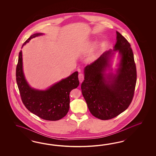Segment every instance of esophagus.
Segmentation results:
<instances>
[{
    "instance_id": "1",
    "label": "esophagus",
    "mask_w": 156,
    "mask_h": 156,
    "mask_svg": "<svg viewBox=\"0 0 156 156\" xmlns=\"http://www.w3.org/2000/svg\"><path fill=\"white\" fill-rule=\"evenodd\" d=\"M78 78H79V80H80V83H82L83 82V80H84V75L83 74H82V73L79 74Z\"/></svg>"
}]
</instances>
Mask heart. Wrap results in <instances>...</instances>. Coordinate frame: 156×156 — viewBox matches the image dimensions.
I'll return each mask as SVG.
<instances>
[{"label":"heart","instance_id":"b5f03b06","mask_svg":"<svg viewBox=\"0 0 156 156\" xmlns=\"http://www.w3.org/2000/svg\"><path fill=\"white\" fill-rule=\"evenodd\" d=\"M101 47V45L99 43L96 44L95 45L94 47H93V49L92 51L90 52V54L87 55V61H93L98 56V54L99 53Z\"/></svg>","mask_w":156,"mask_h":156}]
</instances>
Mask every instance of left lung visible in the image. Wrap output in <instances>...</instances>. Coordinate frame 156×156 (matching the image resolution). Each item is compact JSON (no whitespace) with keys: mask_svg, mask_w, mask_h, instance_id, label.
I'll list each match as a JSON object with an SVG mask.
<instances>
[{"mask_svg":"<svg viewBox=\"0 0 156 156\" xmlns=\"http://www.w3.org/2000/svg\"><path fill=\"white\" fill-rule=\"evenodd\" d=\"M113 50H109L84 69L81 89L90 113L108 120L128 109L132 101L137 81L136 66L130 43L118 31ZM118 52L120 62L113 73L111 61ZM108 70L109 72L106 73Z\"/></svg>","mask_w":156,"mask_h":156,"instance_id":"1","label":"left lung"}]
</instances>
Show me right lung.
Listing matches in <instances>:
<instances>
[{
	"mask_svg": "<svg viewBox=\"0 0 156 156\" xmlns=\"http://www.w3.org/2000/svg\"><path fill=\"white\" fill-rule=\"evenodd\" d=\"M44 34L32 35L24 43L22 47L34 38ZM78 72L54 83L46 90L31 87L26 80L23 69L22 50L19 52L16 70V79L22 102L26 108L39 117L48 121H57L64 117L70 108L69 94L80 84Z\"/></svg>",
	"mask_w": 156,
	"mask_h": 156,
	"instance_id": "1",
	"label": "right lung"
}]
</instances>
